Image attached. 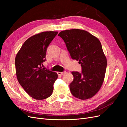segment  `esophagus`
<instances>
[{
	"label": "esophagus",
	"instance_id": "34e87169",
	"mask_svg": "<svg viewBox=\"0 0 127 127\" xmlns=\"http://www.w3.org/2000/svg\"><path fill=\"white\" fill-rule=\"evenodd\" d=\"M66 71H63V72H58L57 73H58V75H60V76H62V75H64L65 73H66Z\"/></svg>",
	"mask_w": 127,
	"mask_h": 127
}]
</instances>
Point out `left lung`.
<instances>
[{"label":"left lung","instance_id":"left-lung-1","mask_svg":"<svg viewBox=\"0 0 127 127\" xmlns=\"http://www.w3.org/2000/svg\"><path fill=\"white\" fill-rule=\"evenodd\" d=\"M58 36L64 41L71 58L81 64L82 72H71V94L80 99L91 98L100 89L106 71L107 61L100 41L89 32L79 29L63 31Z\"/></svg>","mask_w":127,"mask_h":127}]
</instances>
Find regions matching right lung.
Returning a JSON list of instances; mask_svg holds the SVG:
<instances>
[{
  "mask_svg": "<svg viewBox=\"0 0 127 127\" xmlns=\"http://www.w3.org/2000/svg\"><path fill=\"white\" fill-rule=\"evenodd\" d=\"M57 34L58 32H43L30 37L15 58L19 83L30 96L37 100L50 96L58 78L56 72L42 68L47 48Z\"/></svg>",
  "mask_w": 127,
  "mask_h": 127,
  "instance_id": "right-lung-1",
  "label": "right lung"
}]
</instances>
